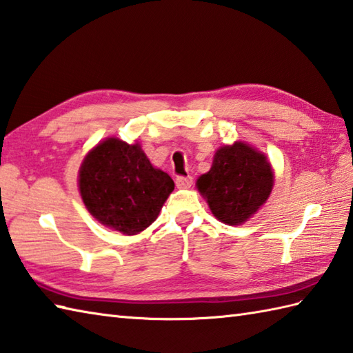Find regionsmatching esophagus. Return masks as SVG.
<instances>
[{
	"mask_svg": "<svg viewBox=\"0 0 353 353\" xmlns=\"http://www.w3.org/2000/svg\"><path fill=\"white\" fill-rule=\"evenodd\" d=\"M192 185V177H185V176H179L176 177V186L179 190H188Z\"/></svg>",
	"mask_w": 353,
	"mask_h": 353,
	"instance_id": "esophagus-1",
	"label": "esophagus"
}]
</instances>
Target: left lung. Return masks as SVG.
<instances>
[{
  "label": "left lung",
  "instance_id": "obj_1",
  "mask_svg": "<svg viewBox=\"0 0 353 353\" xmlns=\"http://www.w3.org/2000/svg\"><path fill=\"white\" fill-rule=\"evenodd\" d=\"M273 183L267 156L241 141L216 150L211 170L197 179L215 219L230 226L249 220L270 197Z\"/></svg>",
  "mask_w": 353,
  "mask_h": 353
}]
</instances>
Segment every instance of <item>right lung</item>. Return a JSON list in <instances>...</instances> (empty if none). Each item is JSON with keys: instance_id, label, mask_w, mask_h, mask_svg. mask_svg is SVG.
<instances>
[{"instance_id": "add662e5", "label": "right lung", "mask_w": 353, "mask_h": 353, "mask_svg": "<svg viewBox=\"0 0 353 353\" xmlns=\"http://www.w3.org/2000/svg\"><path fill=\"white\" fill-rule=\"evenodd\" d=\"M79 190L94 219L124 235H137L157 219L174 182L150 163L139 144L108 138L81 162Z\"/></svg>"}]
</instances>
